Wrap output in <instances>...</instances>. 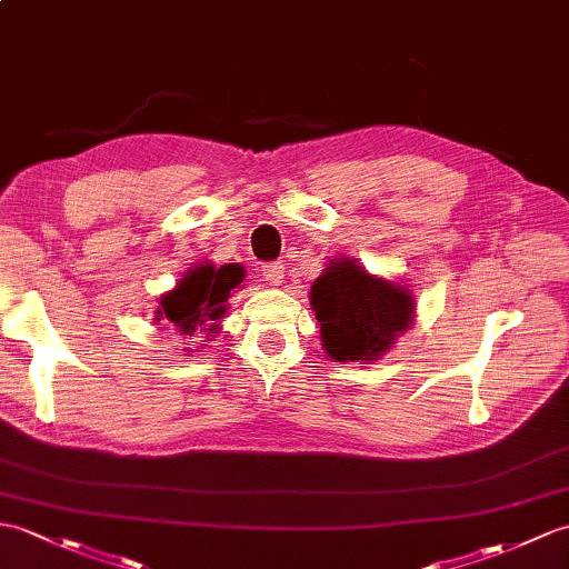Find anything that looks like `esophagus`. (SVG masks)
Instances as JSON below:
<instances>
[{
    "label": "esophagus",
    "instance_id": "obj_1",
    "mask_svg": "<svg viewBox=\"0 0 569 569\" xmlns=\"http://www.w3.org/2000/svg\"><path fill=\"white\" fill-rule=\"evenodd\" d=\"M261 276L267 279L271 286H281L283 283V276H286V269L281 261H273V263H267V267H261Z\"/></svg>",
    "mask_w": 569,
    "mask_h": 569
}]
</instances>
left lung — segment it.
Segmentation results:
<instances>
[{"label": "left lung", "mask_w": 569, "mask_h": 569, "mask_svg": "<svg viewBox=\"0 0 569 569\" xmlns=\"http://www.w3.org/2000/svg\"><path fill=\"white\" fill-rule=\"evenodd\" d=\"M322 347L335 361H376L409 329V288L368 273L356 259H332L310 288Z\"/></svg>", "instance_id": "obj_1"}]
</instances>
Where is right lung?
Returning <instances> with one entry per match:
<instances>
[{
  "label": "right lung",
  "mask_w": 569,
  "mask_h": 569,
  "mask_svg": "<svg viewBox=\"0 0 569 569\" xmlns=\"http://www.w3.org/2000/svg\"><path fill=\"white\" fill-rule=\"evenodd\" d=\"M244 271L240 263H201L189 269L174 290L160 296L154 322L174 327L177 332L193 337L198 329H206V339L218 335V320L228 310V298L242 283ZM210 341V339H208Z\"/></svg>",
  "instance_id": "add662e5"
}]
</instances>
